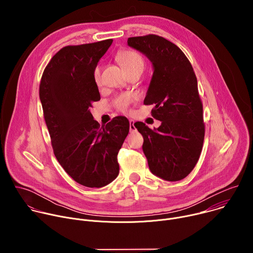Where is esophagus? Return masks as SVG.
I'll return each mask as SVG.
<instances>
[{
	"label": "esophagus",
	"instance_id": "34e87169",
	"mask_svg": "<svg viewBox=\"0 0 253 253\" xmlns=\"http://www.w3.org/2000/svg\"><path fill=\"white\" fill-rule=\"evenodd\" d=\"M129 129H130V132H134L136 130L134 126V120H129Z\"/></svg>",
	"mask_w": 253,
	"mask_h": 253
}]
</instances>
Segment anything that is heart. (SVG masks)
Segmentation results:
<instances>
[{"instance_id": "obj_1", "label": "heart", "mask_w": 253, "mask_h": 253, "mask_svg": "<svg viewBox=\"0 0 253 253\" xmlns=\"http://www.w3.org/2000/svg\"><path fill=\"white\" fill-rule=\"evenodd\" d=\"M118 60L126 70L127 73L138 69H144V60L142 56L135 51H123L118 55ZM94 80L97 84L100 82V68L96 67L94 70ZM132 101V97L130 95H122L117 98L115 104L116 107L121 111H127L129 104Z\"/></svg>"}]
</instances>
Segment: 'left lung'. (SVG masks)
<instances>
[{
    "mask_svg": "<svg viewBox=\"0 0 253 253\" xmlns=\"http://www.w3.org/2000/svg\"><path fill=\"white\" fill-rule=\"evenodd\" d=\"M128 46L145 55L153 75L144 99L154 105L152 116L161 121L154 130L143 122V152L150 171L166 181L185 178L195 167L204 140L203 107L193 68L175 44L156 35L128 38Z\"/></svg>",
    "mask_w": 253,
    "mask_h": 253,
    "instance_id": "obj_1",
    "label": "left lung"
}]
</instances>
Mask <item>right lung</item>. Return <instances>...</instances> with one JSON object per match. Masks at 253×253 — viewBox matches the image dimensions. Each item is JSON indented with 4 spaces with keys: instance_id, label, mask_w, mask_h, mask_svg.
<instances>
[{
    "instance_id": "obj_1",
    "label": "right lung",
    "mask_w": 253,
    "mask_h": 253,
    "mask_svg": "<svg viewBox=\"0 0 253 253\" xmlns=\"http://www.w3.org/2000/svg\"><path fill=\"white\" fill-rule=\"evenodd\" d=\"M113 40L67 46L46 66L40 100L54 154L79 184L100 188L119 174L118 152L129 132V121L117 116L101 127L90 112L100 100L94 70Z\"/></svg>"
}]
</instances>
